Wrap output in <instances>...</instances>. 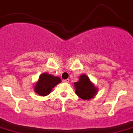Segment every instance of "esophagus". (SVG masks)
Masks as SVG:
<instances>
[{
	"label": "esophagus",
	"instance_id": "esophagus-1",
	"mask_svg": "<svg viewBox=\"0 0 133 133\" xmlns=\"http://www.w3.org/2000/svg\"><path fill=\"white\" fill-rule=\"evenodd\" d=\"M62 82H63V83H69V79H64V80H62Z\"/></svg>",
	"mask_w": 133,
	"mask_h": 133
}]
</instances>
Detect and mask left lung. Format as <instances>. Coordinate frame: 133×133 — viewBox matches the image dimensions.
I'll return each mask as SVG.
<instances>
[{
  "label": "left lung",
  "instance_id": "obj_1",
  "mask_svg": "<svg viewBox=\"0 0 133 133\" xmlns=\"http://www.w3.org/2000/svg\"><path fill=\"white\" fill-rule=\"evenodd\" d=\"M74 86L76 94L81 99L85 100L94 98L98 91L86 75H81L79 77V81L75 83Z\"/></svg>",
  "mask_w": 133,
  "mask_h": 133
}]
</instances>
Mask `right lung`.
Masks as SVG:
<instances>
[{
  "instance_id": "right-lung-1",
  "label": "right lung",
  "mask_w": 133,
  "mask_h": 133,
  "mask_svg": "<svg viewBox=\"0 0 133 133\" xmlns=\"http://www.w3.org/2000/svg\"><path fill=\"white\" fill-rule=\"evenodd\" d=\"M61 82V78L54 77L47 72L41 74L39 79L34 86V91L41 96H46L52 90L57 84Z\"/></svg>"
}]
</instances>
